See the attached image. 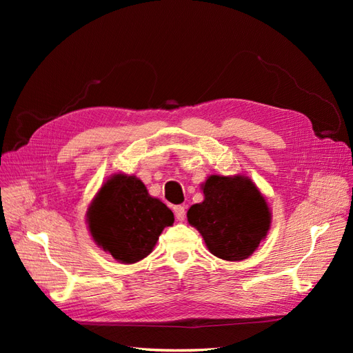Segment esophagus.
<instances>
[{
	"instance_id": "1",
	"label": "esophagus",
	"mask_w": 353,
	"mask_h": 353,
	"mask_svg": "<svg viewBox=\"0 0 353 353\" xmlns=\"http://www.w3.org/2000/svg\"><path fill=\"white\" fill-rule=\"evenodd\" d=\"M174 212H175V216L179 222H183L185 219V208L184 206H175Z\"/></svg>"
}]
</instances>
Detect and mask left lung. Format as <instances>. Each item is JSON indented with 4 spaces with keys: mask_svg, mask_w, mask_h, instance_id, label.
I'll list each match as a JSON object with an SVG mask.
<instances>
[{
    "mask_svg": "<svg viewBox=\"0 0 353 353\" xmlns=\"http://www.w3.org/2000/svg\"><path fill=\"white\" fill-rule=\"evenodd\" d=\"M201 190L205 200L188 209V223L212 254L231 262L248 259L271 227V210L259 188L244 175H210Z\"/></svg>",
    "mask_w": 353,
    "mask_h": 353,
    "instance_id": "obj_1",
    "label": "left lung"
}]
</instances>
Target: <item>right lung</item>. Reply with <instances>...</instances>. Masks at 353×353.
<instances>
[{"label": "right lung", "mask_w": 353, "mask_h": 353, "mask_svg": "<svg viewBox=\"0 0 353 353\" xmlns=\"http://www.w3.org/2000/svg\"><path fill=\"white\" fill-rule=\"evenodd\" d=\"M87 222L97 245L128 265L152 253L160 234L174 223V213L137 176L116 174L91 201Z\"/></svg>", "instance_id": "right-lung-1"}]
</instances>
